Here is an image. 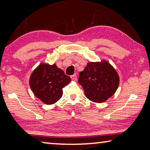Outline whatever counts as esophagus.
<instances>
[{
  "label": "esophagus",
  "mask_w": 150,
  "mask_h": 150,
  "mask_svg": "<svg viewBox=\"0 0 150 150\" xmlns=\"http://www.w3.org/2000/svg\"><path fill=\"white\" fill-rule=\"evenodd\" d=\"M71 79H72V80H76V79H77V75L73 74V75L71 76Z\"/></svg>",
  "instance_id": "esophagus-1"
}]
</instances>
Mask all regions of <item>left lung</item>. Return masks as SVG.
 I'll return each mask as SVG.
<instances>
[{"instance_id":"obj_1","label":"left lung","mask_w":150,"mask_h":150,"mask_svg":"<svg viewBox=\"0 0 150 150\" xmlns=\"http://www.w3.org/2000/svg\"><path fill=\"white\" fill-rule=\"evenodd\" d=\"M79 83L83 88L86 98L96 103L106 101L116 92L119 77L108 62H89L79 73Z\"/></svg>"}]
</instances>
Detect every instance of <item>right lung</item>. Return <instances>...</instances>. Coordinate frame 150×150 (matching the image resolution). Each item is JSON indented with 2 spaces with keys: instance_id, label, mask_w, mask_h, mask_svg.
Masks as SVG:
<instances>
[{
  "instance_id": "1",
  "label": "right lung",
  "mask_w": 150,
  "mask_h": 150,
  "mask_svg": "<svg viewBox=\"0 0 150 150\" xmlns=\"http://www.w3.org/2000/svg\"><path fill=\"white\" fill-rule=\"evenodd\" d=\"M71 81V77L58 68L56 64L41 63L30 75V86L35 97L45 104H53L62 96V88Z\"/></svg>"
}]
</instances>
